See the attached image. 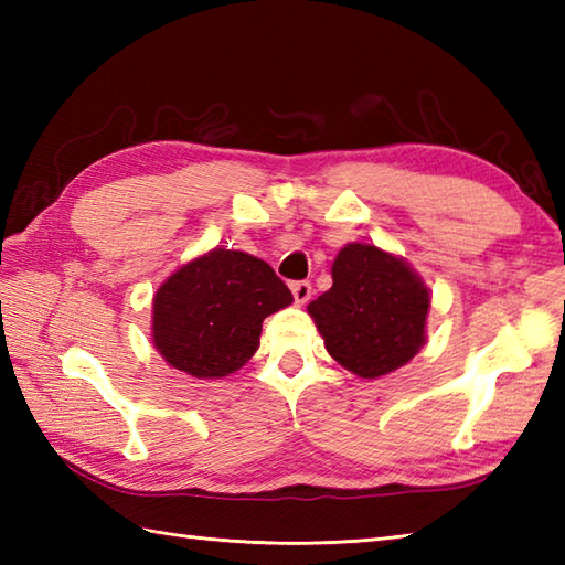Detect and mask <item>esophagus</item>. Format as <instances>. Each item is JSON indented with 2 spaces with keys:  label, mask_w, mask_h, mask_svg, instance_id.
Here are the masks:
<instances>
[{
  "label": "esophagus",
  "mask_w": 565,
  "mask_h": 565,
  "mask_svg": "<svg viewBox=\"0 0 565 565\" xmlns=\"http://www.w3.org/2000/svg\"><path fill=\"white\" fill-rule=\"evenodd\" d=\"M291 294L296 298L298 306H303L310 301V296H313V286H310L308 281H294L291 284Z\"/></svg>",
  "instance_id": "obj_1"
}]
</instances>
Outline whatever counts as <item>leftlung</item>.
<instances>
[{"label": "left lung", "mask_w": 565, "mask_h": 565, "mask_svg": "<svg viewBox=\"0 0 565 565\" xmlns=\"http://www.w3.org/2000/svg\"><path fill=\"white\" fill-rule=\"evenodd\" d=\"M429 303L423 276L401 255L350 243L332 262V289L308 303V316L334 362L379 379L423 350Z\"/></svg>", "instance_id": "8db88e82"}]
</instances>
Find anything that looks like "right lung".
<instances>
[{"mask_svg":"<svg viewBox=\"0 0 565 565\" xmlns=\"http://www.w3.org/2000/svg\"><path fill=\"white\" fill-rule=\"evenodd\" d=\"M291 303L289 286L267 262L213 247L182 264L154 291L152 344L186 376H231L257 352L262 320Z\"/></svg>","mask_w":565,"mask_h":565,"instance_id":"obj_1","label":"right lung"}]
</instances>
